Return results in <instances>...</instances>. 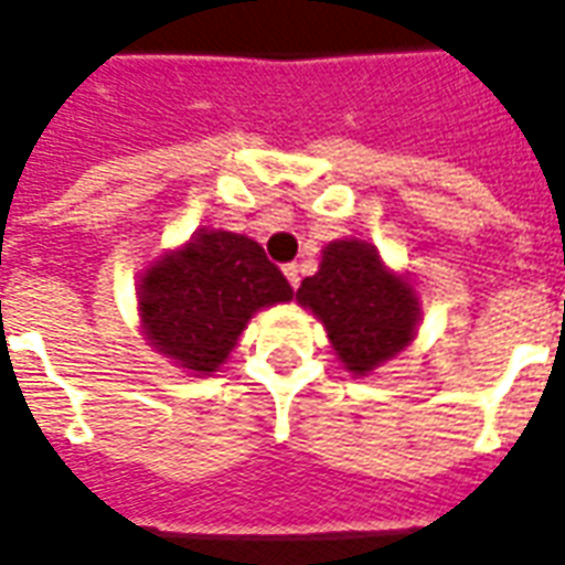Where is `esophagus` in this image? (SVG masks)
Returning <instances> with one entry per match:
<instances>
[{"label":"esophagus","instance_id":"34e87169","mask_svg":"<svg viewBox=\"0 0 565 565\" xmlns=\"http://www.w3.org/2000/svg\"><path fill=\"white\" fill-rule=\"evenodd\" d=\"M284 275H287V281H290V287H299V281H302V278H299V266H296V263H287V266H284Z\"/></svg>","mask_w":565,"mask_h":565}]
</instances>
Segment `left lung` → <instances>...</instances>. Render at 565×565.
<instances>
[{"mask_svg": "<svg viewBox=\"0 0 565 565\" xmlns=\"http://www.w3.org/2000/svg\"><path fill=\"white\" fill-rule=\"evenodd\" d=\"M296 299L323 320L335 354L354 375L399 354L420 315L412 284L391 275L379 250L356 238L332 242L318 275L302 281Z\"/></svg>", "mask_w": 565, "mask_h": 565, "instance_id": "obj_1", "label": "left lung"}]
</instances>
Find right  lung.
Listing matches in <instances>:
<instances>
[{
  "label": "right lung",
  "mask_w": 565,
  "mask_h": 565,
  "mask_svg": "<svg viewBox=\"0 0 565 565\" xmlns=\"http://www.w3.org/2000/svg\"><path fill=\"white\" fill-rule=\"evenodd\" d=\"M294 299L266 250L245 235L205 230L141 278V323L150 344L199 375L214 372L263 306Z\"/></svg>",
  "instance_id": "right-lung-1"
}]
</instances>
